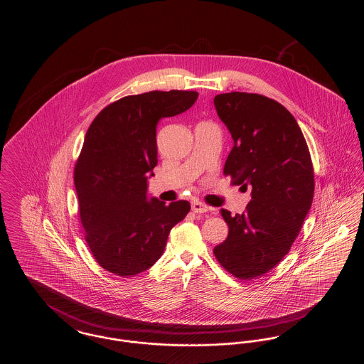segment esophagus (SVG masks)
<instances>
[{
  "label": "esophagus",
  "mask_w": 364,
  "mask_h": 364,
  "mask_svg": "<svg viewBox=\"0 0 364 364\" xmlns=\"http://www.w3.org/2000/svg\"><path fill=\"white\" fill-rule=\"evenodd\" d=\"M191 210L193 213H206V211H208V208L206 205H203L202 202H192L191 203Z\"/></svg>",
  "instance_id": "1"
}]
</instances>
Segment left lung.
I'll return each instance as SVG.
<instances>
[{
    "mask_svg": "<svg viewBox=\"0 0 364 364\" xmlns=\"http://www.w3.org/2000/svg\"><path fill=\"white\" fill-rule=\"evenodd\" d=\"M214 105L235 141L224 174L251 186L252 198L242 214L220 210L229 232L213 252L232 276L254 279L284 259L311 208V156L294 116L277 101L233 91L215 95Z\"/></svg>",
    "mask_w": 364,
    "mask_h": 364,
    "instance_id": "left-lung-1",
    "label": "left lung"
}]
</instances>
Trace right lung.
Listing matches in <instances>:
<instances>
[{"label": "right lung", "mask_w": 364, "mask_h": 364, "mask_svg": "<svg viewBox=\"0 0 364 364\" xmlns=\"http://www.w3.org/2000/svg\"><path fill=\"white\" fill-rule=\"evenodd\" d=\"M196 91L171 90L128 95L104 107L87 131L73 169L87 245L105 270L135 276L161 258L171 229L191 205L146 199L156 166L159 119L188 110Z\"/></svg>", "instance_id": "obj_1"}]
</instances>
